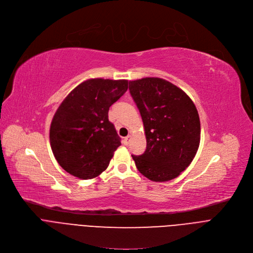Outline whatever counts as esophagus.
<instances>
[{
  "label": "esophagus",
  "mask_w": 253,
  "mask_h": 253,
  "mask_svg": "<svg viewBox=\"0 0 253 253\" xmlns=\"http://www.w3.org/2000/svg\"><path fill=\"white\" fill-rule=\"evenodd\" d=\"M130 140H131V136H130V135H128V136H126V137L124 138L123 143H124L125 145H128V144H129V142H130Z\"/></svg>",
  "instance_id": "obj_1"
}]
</instances>
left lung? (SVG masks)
<instances>
[{"mask_svg":"<svg viewBox=\"0 0 253 253\" xmlns=\"http://www.w3.org/2000/svg\"><path fill=\"white\" fill-rule=\"evenodd\" d=\"M142 118L146 149L132 158L137 170L155 182L178 177L194 159L200 141L198 112L190 97L158 77L129 81Z\"/></svg>","mask_w":253,"mask_h":253,"instance_id":"1","label":"left lung"}]
</instances>
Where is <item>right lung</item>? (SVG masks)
Instances as JSON below:
<instances>
[{"mask_svg": "<svg viewBox=\"0 0 253 253\" xmlns=\"http://www.w3.org/2000/svg\"><path fill=\"white\" fill-rule=\"evenodd\" d=\"M127 88V80L89 79L63 100L50 124L49 142L66 172L85 180L107 169L114 151L121 145L109 121V109Z\"/></svg>", "mask_w": 253, "mask_h": 253, "instance_id": "right-lung-1", "label": "right lung"}]
</instances>
